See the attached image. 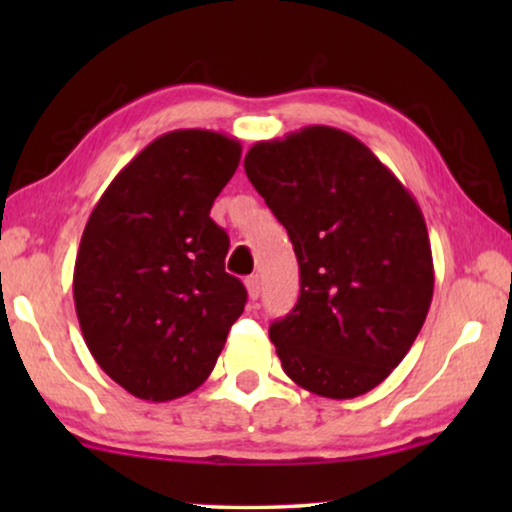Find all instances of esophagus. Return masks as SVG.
Segmentation results:
<instances>
[{
	"mask_svg": "<svg viewBox=\"0 0 512 512\" xmlns=\"http://www.w3.org/2000/svg\"><path fill=\"white\" fill-rule=\"evenodd\" d=\"M244 284H247V293L251 300H258V296H261V277L258 275H251L244 279Z\"/></svg>",
	"mask_w": 512,
	"mask_h": 512,
	"instance_id": "esophagus-1",
	"label": "esophagus"
}]
</instances>
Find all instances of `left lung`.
I'll return each mask as SVG.
<instances>
[{
  "instance_id": "8db88e82",
  "label": "left lung",
  "mask_w": 512,
  "mask_h": 512,
  "mask_svg": "<svg viewBox=\"0 0 512 512\" xmlns=\"http://www.w3.org/2000/svg\"><path fill=\"white\" fill-rule=\"evenodd\" d=\"M244 172L286 228L300 296L270 326L284 373L324 398H356L389 377L433 298L424 214L359 139L307 125L258 142Z\"/></svg>"
}]
</instances>
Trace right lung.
Here are the masks:
<instances>
[{
    "label": "right lung",
    "instance_id": "add662e5",
    "mask_svg": "<svg viewBox=\"0 0 512 512\" xmlns=\"http://www.w3.org/2000/svg\"><path fill=\"white\" fill-rule=\"evenodd\" d=\"M237 139L172 130L139 151L83 228L74 305L104 373L163 403L214 370L247 289L226 272L230 240L209 216L240 165Z\"/></svg>",
    "mask_w": 512,
    "mask_h": 512
}]
</instances>
